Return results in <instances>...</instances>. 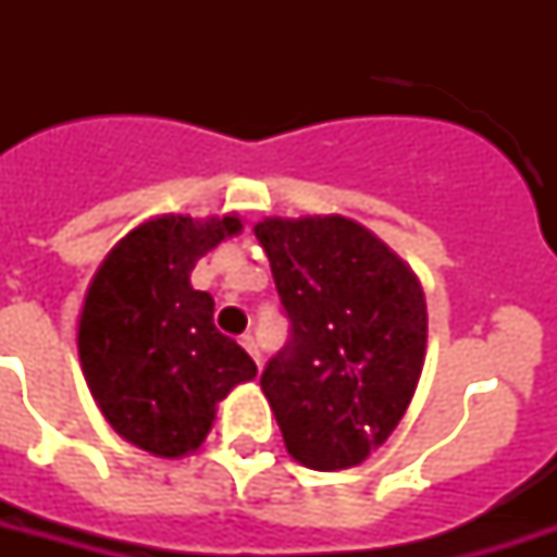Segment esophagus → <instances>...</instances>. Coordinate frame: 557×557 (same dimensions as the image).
I'll return each instance as SVG.
<instances>
[{"label":"esophagus","instance_id":"esophagus-1","mask_svg":"<svg viewBox=\"0 0 557 557\" xmlns=\"http://www.w3.org/2000/svg\"><path fill=\"white\" fill-rule=\"evenodd\" d=\"M239 344H243L245 349H248V356L253 358V361H257V367L262 364V356H260V347H257V341H253V335H243V338H239Z\"/></svg>","mask_w":557,"mask_h":557}]
</instances>
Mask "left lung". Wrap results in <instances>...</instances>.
<instances>
[{"mask_svg":"<svg viewBox=\"0 0 557 557\" xmlns=\"http://www.w3.org/2000/svg\"><path fill=\"white\" fill-rule=\"evenodd\" d=\"M253 234L292 332L260 375L283 442L314 471L358 466L396 431L422 375V286L352 219H265Z\"/></svg>","mask_w":557,"mask_h":557,"instance_id":"8db88e82","label":"left lung"}]
</instances>
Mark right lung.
Instances as JSON below:
<instances>
[{
	"mask_svg": "<svg viewBox=\"0 0 557 557\" xmlns=\"http://www.w3.org/2000/svg\"><path fill=\"white\" fill-rule=\"evenodd\" d=\"M239 219H150L112 248L91 280L77 349L100 413L126 442L182 457L208 436L216 401L257 364L213 326V297L190 286L199 257Z\"/></svg>",
	"mask_w": 557,
	"mask_h": 557,
	"instance_id": "obj_1",
	"label": "right lung"
}]
</instances>
